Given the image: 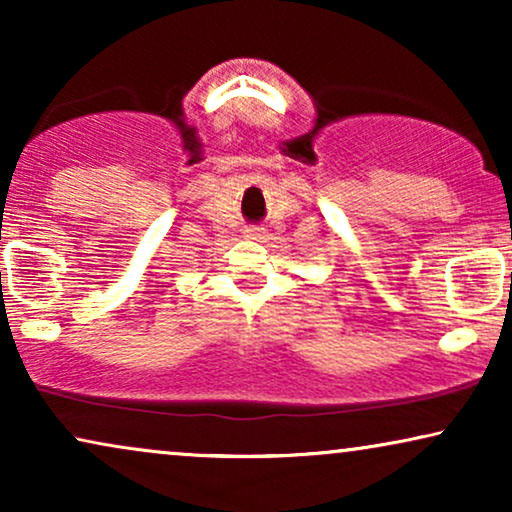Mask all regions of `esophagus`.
Returning a JSON list of instances; mask_svg holds the SVG:
<instances>
[{
  "mask_svg": "<svg viewBox=\"0 0 512 512\" xmlns=\"http://www.w3.org/2000/svg\"><path fill=\"white\" fill-rule=\"evenodd\" d=\"M261 233L263 230L261 228H244V237H247V240H261Z\"/></svg>",
  "mask_w": 512,
  "mask_h": 512,
  "instance_id": "obj_1",
  "label": "esophagus"
}]
</instances>
